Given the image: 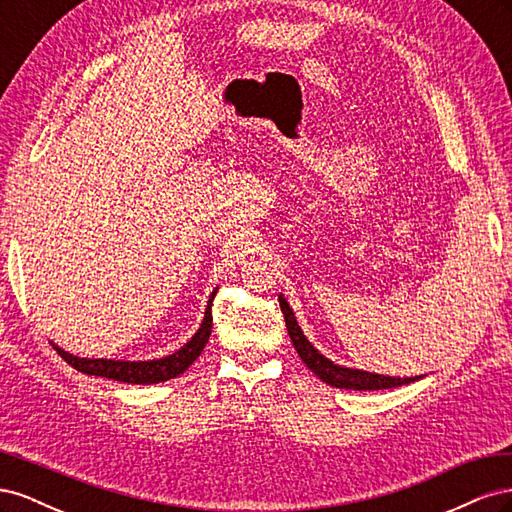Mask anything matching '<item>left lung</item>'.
I'll use <instances>...</instances> for the list:
<instances>
[{
	"mask_svg": "<svg viewBox=\"0 0 512 512\" xmlns=\"http://www.w3.org/2000/svg\"><path fill=\"white\" fill-rule=\"evenodd\" d=\"M280 307L286 320V329L292 339L294 350L299 352L303 363L314 371V374L335 389H352V391H380V389H395V386H404L410 382L421 380L423 376H414V378H397V376H382L374 374V371H365V369H354L346 365H337L331 359H327L320 350L314 348V344L309 342L305 333L301 331L297 318H294L292 307L284 299V294H280Z\"/></svg>",
	"mask_w": 512,
	"mask_h": 512,
	"instance_id": "1",
	"label": "left lung"
}]
</instances>
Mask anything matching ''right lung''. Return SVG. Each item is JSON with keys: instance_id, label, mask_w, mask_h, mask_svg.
I'll return each instance as SVG.
<instances>
[{"instance_id": "right-lung-1", "label": "right lung", "mask_w": 512, "mask_h": 512, "mask_svg": "<svg viewBox=\"0 0 512 512\" xmlns=\"http://www.w3.org/2000/svg\"><path fill=\"white\" fill-rule=\"evenodd\" d=\"M218 288L211 292V297L205 307V318L200 322L198 331L192 335L188 344H183L179 350L173 354L162 356V359H151V361H123V359H83V356H76L66 352L64 348H59L53 344V348L61 354L68 365H72L76 371H83L87 376H102L108 380H117V382H128V384H158L166 382L170 378L181 376L185 369H188L200 352L205 350L211 327H213V316H211V305L213 297Z\"/></svg>"}]
</instances>
